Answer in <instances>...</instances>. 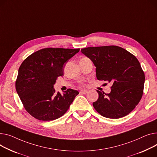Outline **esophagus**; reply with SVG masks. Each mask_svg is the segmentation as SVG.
<instances>
[{"label": "esophagus", "mask_w": 157, "mask_h": 157, "mask_svg": "<svg viewBox=\"0 0 157 157\" xmlns=\"http://www.w3.org/2000/svg\"><path fill=\"white\" fill-rule=\"evenodd\" d=\"M88 92V90H81L79 91V93H81V94H86Z\"/></svg>", "instance_id": "34e87169"}]
</instances>
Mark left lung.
I'll return each mask as SVG.
<instances>
[{
  "label": "left lung",
  "mask_w": 157,
  "mask_h": 157,
  "mask_svg": "<svg viewBox=\"0 0 157 157\" xmlns=\"http://www.w3.org/2000/svg\"><path fill=\"white\" fill-rule=\"evenodd\" d=\"M81 51L96 67L98 80L113 83L109 94L97 90L99 97L93 103L94 108L107 118L127 116L138 105L143 93L145 78L138 60L117 46L87 47Z\"/></svg>",
  "instance_id": "left-lung-1"
}]
</instances>
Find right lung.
Segmentation results:
<instances>
[{"label": "right lung", "instance_id": "obj_1", "mask_svg": "<svg viewBox=\"0 0 157 157\" xmlns=\"http://www.w3.org/2000/svg\"><path fill=\"white\" fill-rule=\"evenodd\" d=\"M79 48H47L28 56L20 66L16 89L26 110L40 121L57 119L67 112L78 95L68 89L63 95L56 93L57 77L64 75V64Z\"/></svg>", "mask_w": 157, "mask_h": 157}]
</instances>
